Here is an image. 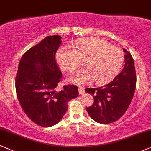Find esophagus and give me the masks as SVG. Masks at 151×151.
<instances>
[{
	"mask_svg": "<svg viewBox=\"0 0 151 151\" xmlns=\"http://www.w3.org/2000/svg\"><path fill=\"white\" fill-rule=\"evenodd\" d=\"M79 92L80 94H83L85 93V88L81 87V86H79Z\"/></svg>",
	"mask_w": 151,
	"mask_h": 151,
	"instance_id": "obj_1",
	"label": "esophagus"
}]
</instances>
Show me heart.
I'll return each instance as SVG.
<instances>
[{
	"label": "heart",
	"instance_id": "heart-1",
	"mask_svg": "<svg viewBox=\"0 0 151 151\" xmlns=\"http://www.w3.org/2000/svg\"><path fill=\"white\" fill-rule=\"evenodd\" d=\"M56 58L61 69L70 72L77 70L84 59L86 68L74 74L72 81L84 84L94 81L98 85H103L119 72L123 65L124 54L121 49L105 40L87 38L78 41L74 49L67 46L60 48Z\"/></svg>",
	"mask_w": 151,
	"mask_h": 151
}]
</instances>
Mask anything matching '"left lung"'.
Here are the masks:
<instances>
[{
  "label": "left lung",
  "instance_id": "left-lung-1",
  "mask_svg": "<svg viewBox=\"0 0 151 151\" xmlns=\"http://www.w3.org/2000/svg\"><path fill=\"white\" fill-rule=\"evenodd\" d=\"M125 65L120 73L109 83L98 88H86L92 94L94 104L86 108L94 121L102 124L116 122L125 113L134 96L136 74L133 59L129 52L123 48Z\"/></svg>",
  "mask_w": 151,
  "mask_h": 151
}]
</instances>
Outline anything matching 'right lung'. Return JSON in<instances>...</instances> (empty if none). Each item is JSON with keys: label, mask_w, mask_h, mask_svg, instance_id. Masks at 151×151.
Listing matches in <instances>:
<instances>
[{"label": "right lung", "mask_w": 151, "mask_h": 151, "mask_svg": "<svg viewBox=\"0 0 151 151\" xmlns=\"http://www.w3.org/2000/svg\"><path fill=\"white\" fill-rule=\"evenodd\" d=\"M61 37L48 36L22 56L15 79L16 91L27 116L38 125L50 127L62 119L68 102L77 97L74 85L59 90L62 73L55 59Z\"/></svg>", "instance_id": "add662e5"}]
</instances>
